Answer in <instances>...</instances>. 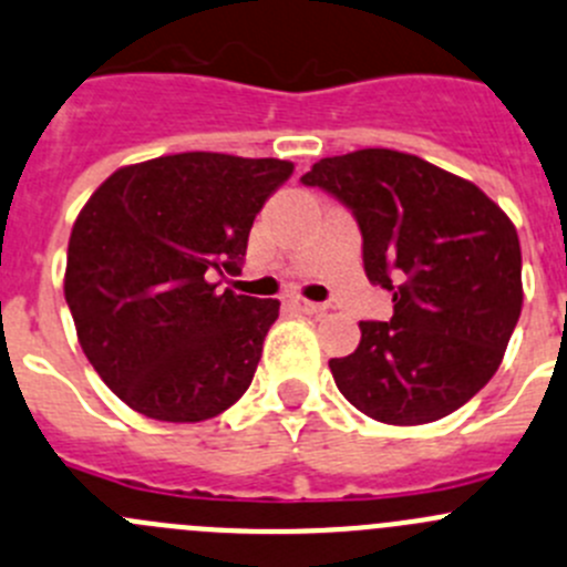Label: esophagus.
I'll return each instance as SVG.
<instances>
[{
  "mask_svg": "<svg viewBox=\"0 0 567 567\" xmlns=\"http://www.w3.org/2000/svg\"><path fill=\"white\" fill-rule=\"evenodd\" d=\"M290 305H293L299 312H307V316H318V312L327 310V307L318 305V301H307V299H301V296H293V299H290Z\"/></svg>",
  "mask_w": 567,
  "mask_h": 567,
  "instance_id": "34e87169",
  "label": "esophagus"
}]
</instances>
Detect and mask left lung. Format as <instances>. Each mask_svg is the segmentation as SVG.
<instances>
[{
    "label": "left lung",
    "instance_id": "left-lung-1",
    "mask_svg": "<svg viewBox=\"0 0 567 567\" xmlns=\"http://www.w3.org/2000/svg\"><path fill=\"white\" fill-rule=\"evenodd\" d=\"M301 183L354 213L368 279L393 293L390 321H360V346L329 360L340 393L393 426L460 410L520 318L515 224L474 183L395 150L323 157Z\"/></svg>",
    "mask_w": 567,
    "mask_h": 567
}]
</instances>
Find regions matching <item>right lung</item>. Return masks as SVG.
I'll list each match as a JSON object with an SVG mask.
<instances>
[{
	"label": "right lung",
	"mask_w": 567,
	"mask_h": 567,
	"mask_svg": "<svg viewBox=\"0 0 567 567\" xmlns=\"http://www.w3.org/2000/svg\"><path fill=\"white\" fill-rule=\"evenodd\" d=\"M293 163L183 152L121 166L69 238L63 293L102 382L155 421L196 423L233 406L257 371L277 299L218 290Z\"/></svg>",
	"instance_id": "add662e5"
}]
</instances>
